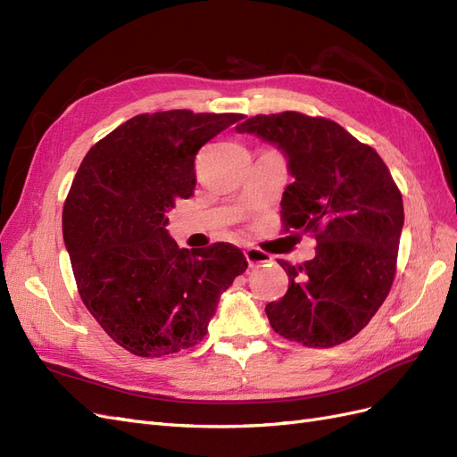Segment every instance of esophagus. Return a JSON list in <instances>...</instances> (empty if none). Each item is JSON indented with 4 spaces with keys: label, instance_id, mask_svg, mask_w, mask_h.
Segmentation results:
<instances>
[{
    "label": "esophagus",
    "instance_id": "obj_1",
    "mask_svg": "<svg viewBox=\"0 0 457 457\" xmlns=\"http://www.w3.org/2000/svg\"><path fill=\"white\" fill-rule=\"evenodd\" d=\"M244 255H245V261L250 262L252 267H253V265H262V262L272 261V257H270L267 252L257 250V247H247V250L244 252Z\"/></svg>",
    "mask_w": 457,
    "mask_h": 457
}]
</instances>
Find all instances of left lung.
<instances>
[{
    "label": "left lung",
    "mask_w": 457,
    "mask_h": 457,
    "mask_svg": "<svg viewBox=\"0 0 457 457\" xmlns=\"http://www.w3.org/2000/svg\"><path fill=\"white\" fill-rule=\"evenodd\" d=\"M237 129L284 150L295 181L282 196V230L316 240L314 259L303 265L278 259L289 286L265 307L272 329L314 349L353 339L383 305L396 272L404 205L389 168L328 118L286 110Z\"/></svg>",
    "instance_id": "1"
}]
</instances>
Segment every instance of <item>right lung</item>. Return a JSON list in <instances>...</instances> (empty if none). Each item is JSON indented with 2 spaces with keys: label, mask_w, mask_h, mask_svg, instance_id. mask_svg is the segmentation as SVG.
Instances as JSON below:
<instances>
[{
  "label": "right lung",
  "mask_w": 457,
  "mask_h": 457,
  "mask_svg": "<svg viewBox=\"0 0 457 457\" xmlns=\"http://www.w3.org/2000/svg\"><path fill=\"white\" fill-rule=\"evenodd\" d=\"M244 114H139L95 143L62 210L78 294L126 351L154 358L207 334L219 295L247 269L237 245L188 252L165 223L196 187L198 150Z\"/></svg>",
  "instance_id": "add662e5"
}]
</instances>
